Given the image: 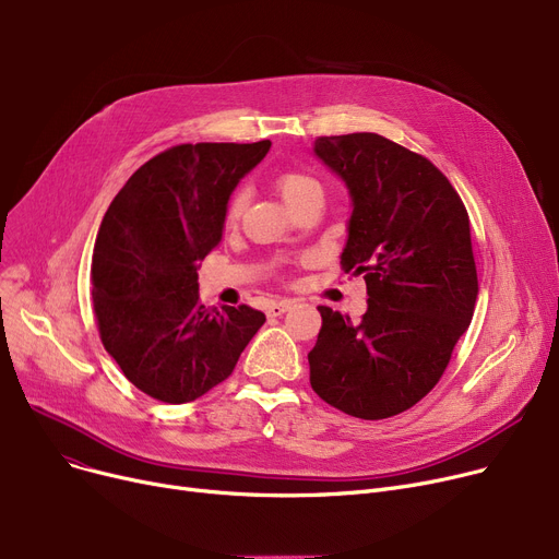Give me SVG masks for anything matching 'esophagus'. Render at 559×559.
Masks as SVG:
<instances>
[{"instance_id":"1","label":"esophagus","mask_w":559,"mask_h":559,"mask_svg":"<svg viewBox=\"0 0 559 559\" xmlns=\"http://www.w3.org/2000/svg\"><path fill=\"white\" fill-rule=\"evenodd\" d=\"M292 306H295V301H289V299L272 301V304L267 306V314H270V317H281V314H285L287 310H292Z\"/></svg>"}]
</instances>
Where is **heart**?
<instances>
[{
  "label": "heart",
  "mask_w": 559,
  "mask_h": 559,
  "mask_svg": "<svg viewBox=\"0 0 559 559\" xmlns=\"http://www.w3.org/2000/svg\"><path fill=\"white\" fill-rule=\"evenodd\" d=\"M274 188L278 190V194L283 197V201L289 205L292 211L299 209L301 203L312 201V199H324V190H321V183L314 179V176L299 171V169H283L276 174L274 179ZM245 190H235L228 199L226 205V219L233 222L238 219L242 209H245Z\"/></svg>",
  "instance_id": "1"
}]
</instances>
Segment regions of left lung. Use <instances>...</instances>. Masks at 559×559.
Returning a JSON list of instances; mask_svg holds the SVG:
<instances>
[{
	"label": "left lung",
	"mask_w": 559,
	"mask_h": 559,
	"mask_svg": "<svg viewBox=\"0 0 559 559\" xmlns=\"http://www.w3.org/2000/svg\"><path fill=\"white\" fill-rule=\"evenodd\" d=\"M314 154L354 201L342 270L362 274L369 306L360 321L319 306L310 385L350 417L388 419L439 383L472 324L478 274L468 213L426 156L378 133L317 138Z\"/></svg>",
	"instance_id": "obj_1"
}]
</instances>
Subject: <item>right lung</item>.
<instances>
[{"label":"right lung","instance_id":"add662e5","mask_svg":"<svg viewBox=\"0 0 559 559\" xmlns=\"http://www.w3.org/2000/svg\"><path fill=\"white\" fill-rule=\"evenodd\" d=\"M270 146H169L131 176L102 219L91 270L99 337L156 401L188 403L219 385L264 324L245 304L205 308L197 270L222 240L230 192Z\"/></svg>","mask_w":559,"mask_h":559}]
</instances>
